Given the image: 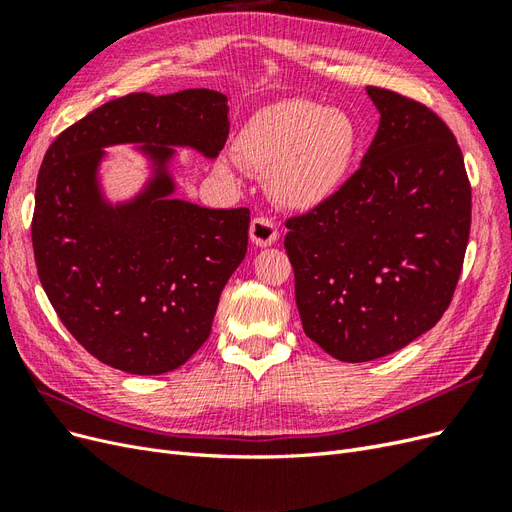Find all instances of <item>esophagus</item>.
<instances>
[{
	"instance_id": "34e87169",
	"label": "esophagus",
	"mask_w": 512,
	"mask_h": 512,
	"mask_svg": "<svg viewBox=\"0 0 512 512\" xmlns=\"http://www.w3.org/2000/svg\"><path fill=\"white\" fill-rule=\"evenodd\" d=\"M280 237V230H277V224L271 218H265V215H258V218L252 220L250 224V239L258 247H267L277 241Z\"/></svg>"
}]
</instances>
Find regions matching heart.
<instances>
[{
	"label": "heart",
	"instance_id": "b5f03b06",
	"mask_svg": "<svg viewBox=\"0 0 512 512\" xmlns=\"http://www.w3.org/2000/svg\"><path fill=\"white\" fill-rule=\"evenodd\" d=\"M356 149L352 119L309 100H286L260 111L243 128L237 156L267 175L277 203L307 211L342 185Z\"/></svg>",
	"mask_w": 512,
	"mask_h": 512
}]
</instances>
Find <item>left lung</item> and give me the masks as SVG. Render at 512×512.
<instances>
[{
  "instance_id": "left-lung-1",
  "label": "left lung",
  "mask_w": 512,
  "mask_h": 512,
  "mask_svg": "<svg viewBox=\"0 0 512 512\" xmlns=\"http://www.w3.org/2000/svg\"><path fill=\"white\" fill-rule=\"evenodd\" d=\"M367 94L380 126L361 166L284 222L303 331L346 363L380 359L436 327L472 224L470 179L446 123L397 91Z\"/></svg>"
}]
</instances>
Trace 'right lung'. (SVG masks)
Here are the masks:
<instances>
[{"label": "right lung", "mask_w": 512, "mask_h": 512, "mask_svg": "<svg viewBox=\"0 0 512 512\" xmlns=\"http://www.w3.org/2000/svg\"><path fill=\"white\" fill-rule=\"evenodd\" d=\"M228 136L226 96L183 89L128 94L72 123L51 143L36 181L32 243L40 284L91 356L138 376L181 367L211 333L220 292L247 252L250 209L170 198L162 173L123 207L96 188L102 147L147 143L164 164L190 145L215 158Z\"/></svg>", "instance_id": "add662e5"}]
</instances>
